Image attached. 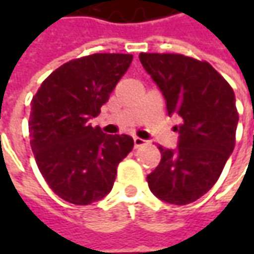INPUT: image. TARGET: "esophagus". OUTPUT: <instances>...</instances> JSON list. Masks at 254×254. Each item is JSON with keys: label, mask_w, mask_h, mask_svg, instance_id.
<instances>
[{"label": "esophagus", "mask_w": 254, "mask_h": 254, "mask_svg": "<svg viewBox=\"0 0 254 254\" xmlns=\"http://www.w3.org/2000/svg\"><path fill=\"white\" fill-rule=\"evenodd\" d=\"M134 145L135 148H140L142 145H145V140H142L140 137H134Z\"/></svg>", "instance_id": "obj_1"}]
</instances>
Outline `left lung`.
<instances>
[{
	"instance_id": "8db88e82",
	"label": "left lung",
	"mask_w": 254,
	"mask_h": 254,
	"mask_svg": "<svg viewBox=\"0 0 254 254\" xmlns=\"http://www.w3.org/2000/svg\"><path fill=\"white\" fill-rule=\"evenodd\" d=\"M140 61L161 89L168 116L182 119L178 148L158 147L161 162L147 177L148 187L161 200L187 205L216 184L235 148V93L205 61L180 54H140Z\"/></svg>"
}]
</instances>
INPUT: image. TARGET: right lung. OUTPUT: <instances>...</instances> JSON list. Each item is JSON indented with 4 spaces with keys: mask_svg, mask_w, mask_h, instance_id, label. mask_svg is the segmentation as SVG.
Here are the masks:
<instances>
[{
    "mask_svg": "<svg viewBox=\"0 0 254 254\" xmlns=\"http://www.w3.org/2000/svg\"><path fill=\"white\" fill-rule=\"evenodd\" d=\"M132 55L93 54L69 61L45 79L31 102L29 138L49 188L66 202L89 205L113 188L130 135H109L89 120L130 67Z\"/></svg>",
    "mask_w": 254,
    "mask_h": 254,
    "instance_id": "obj_1",
    "label": "right lung"
}]
</instances>
